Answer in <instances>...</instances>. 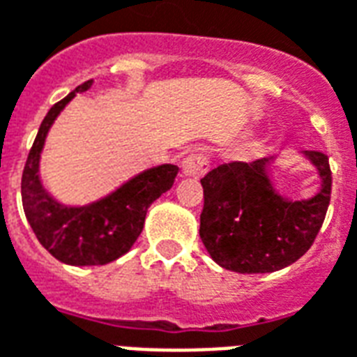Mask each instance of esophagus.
<instances>
[{"label": "esophagus", "mask_w": 357, "mask_h": 357, "mask_svg": "<svg viewBox=\"0 0 357 357\" xmlns=\"http://www.w3.org/2000/svg\"><path fill=\"white\" fill-rule=\"evenodd\" d=\"M183 176H191V178H200L204 176L206 172L210 170V160L206 157L204 153H191L189 157L183 160Z\"/></svg>", "instance_id": "34e87169"}]
</instances>
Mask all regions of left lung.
<instances>
[{
  "label": "left lung",
  "instance_id": "1",
  "mask_svg": "<svg viewBox=\"0 0 357 357\" xmlns=\"http://www.w3.org/2000/svg\"><path fill=\"white\" fill-rule=\"evenodd\" d=\"M305 155L321 179L308 200H287L274 191L266 172L271 157L219 165L200 179V238L218 265L240 274L274 273L310 250L331 199V168L324 153Z\"/></svg>",
  "mask_w": 357,
  "mask_h": 357
}]
</instances>
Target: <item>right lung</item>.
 <instances>
[{
  "label": "right lung",
  "instance_id": "add662e5",
  "mask_svg": "<svg viewBox=\"0 0 357 357\" xmlns=\"http://www.w3.org/2000/svg\"><path fill=\"white\" fill-rule=\"evenodd\" d=\"M91 84L92 79L84 81L49 109L22 172V206L31 231L52 257L75 266L107 265L125 255L142 234L147 208L174 185L179 170L176 165L149 168L89 206L73 208L52 199L39 179L47 132L75 92H84Z\"/></svg>",
  "mask_w": 357,
  "mask_h": 357
}]
</instances>
